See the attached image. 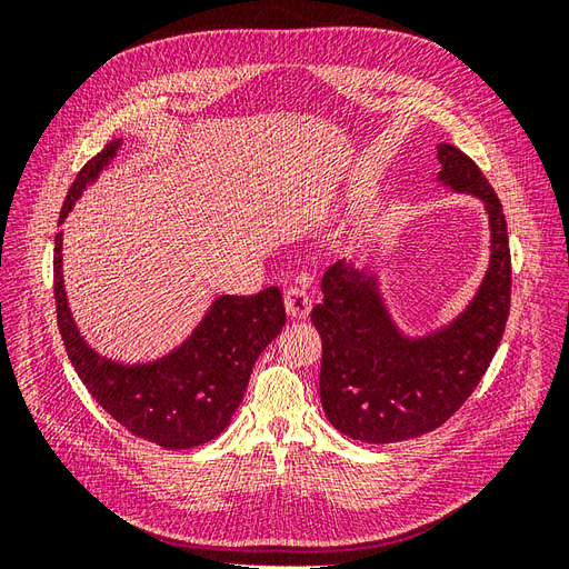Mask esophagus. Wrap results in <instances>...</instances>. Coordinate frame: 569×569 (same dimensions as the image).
Returning a JSON list of instances; mask_svg holds the SVG:
<instances>
[{"label":"esophagus","mask_w":569,"mask_h":569,"mask_svg":"<svg viewBox=\"0 0 569 569\" xmlns=\"http://www.w3.org/2000/svg\"><path fill=\"white\" fill-rule=\"evenodd\" d=\"M311 295H308L306 287L299 284H291L284 291V306H287V313L291 318H306L308 311H311Z\"/></svg>","instance_id":"34e87169"}]
</instances>
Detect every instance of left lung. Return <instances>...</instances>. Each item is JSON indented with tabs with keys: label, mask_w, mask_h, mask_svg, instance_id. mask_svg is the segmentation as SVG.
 <instances>
[{
	"label": "left lung",
	"mask_w": 569,
	"mask_h": 569,
	"mask_svg": "<svg viewBox=\"0 0 569 569\" xmlns=\"http://www.w3.org/2000/svg\"><path fill=\"white\" fill-rule=\"evenodd\" d=\"M437 180L485 201L491 258L475 299L425 337L399 330L377 272L337 261L322 274L311 320L322 339L320 401L335 429L358 441L393 443L432 432L468 401L501 343L510 313V247L503 206L479 166L439 144Z\"/></svg>",
	"instance_id": "1"
}]
</instances>
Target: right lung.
I'll return each mask as SVG.
<instances>
[{
	"label": "right lung",
	"instance_id": "right-lung-1",
	"mask_svg": "<svg viewBox=\"0 0 569 569\" xmlns=\"http://www.w3.org/2000/svg\"><path fill=\"white\" fill-rule=\"evenodd\" d=\"M120 149L111 140L73 180L59 222ZM63 232L54 237V299L68 358L94 401L130 435L163 449H192L216 439L242 403L256 358L287 320L278 287L253 297H218L178 349L151 363H118L82 339L68 308L61 270Z\"/></svg>",
	"mask_w": 569,
	"mask_h": 569
}]
</instances>
